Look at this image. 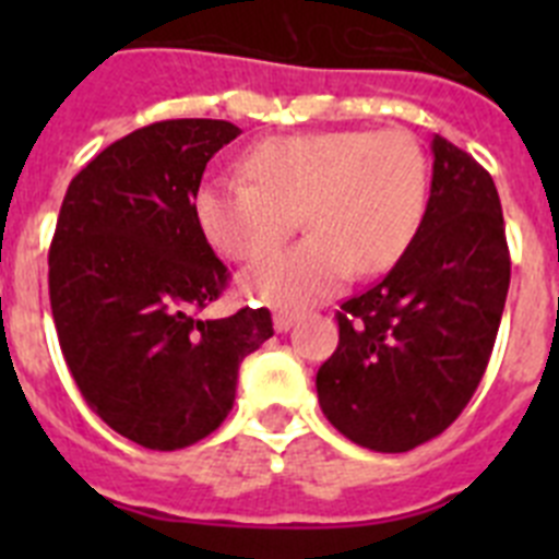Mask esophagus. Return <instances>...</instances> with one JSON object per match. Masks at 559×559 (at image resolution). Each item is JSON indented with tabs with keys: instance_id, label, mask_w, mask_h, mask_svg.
I'll use <instances>...</instances> for the list:
<instances>
[{
	"instance_id": "esophagus-1",
	"label": "esophagus",
	"mask_w": 559,
	"mask_h": 559,
	"mask_svg": "<svg viewBox=\"0 0 559 559\" xmlns=\"http://www.w3.org/2000/svg\"><path fill=\"white\" fill-rule=\"evenodd\" d=\"M296 319H299V316H296L294 310H274V328H276V333H285V330L294 328Z\"/></svg>"
}]
</instances>
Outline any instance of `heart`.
Wrapping results in <instances>:
<instances>
[{
  "label": "heart",
  "instance_id": "obj_1",
  "mask_svg": "<svg viewBox=\"0 0 559 559\" xmlns=\"http://www.w3.org/2000/svg\"><path fill=\"white\" fill-rule=\"evenodd\" d=\"M245 179L210 176L192 199L206 243L231 260H260L294 229L305 237L243 276L249 294L280 308L330 296L353 269L397 265L423 229L431 165L406 131H310L271 136L243 156Z\"/></svg>",
  "mask_w": 559,
  "mask_h": 559
}]
</instances>
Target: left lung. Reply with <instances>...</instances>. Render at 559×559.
<instances>
[{"instance_id":"obj_1","label":"left lung","mask_w":559,"mask_h":559,"mask_svg":"<svg viewBox=\"0 0 559 559\" xmlns=\"http://www.w3.org/2000/svg\"><path fill=\"white\" fill-rule=\"evenodd\" d=\"M431 151L423 229L378 285L341 305L338 347L316 374L324 417L378 453L412 451L462 414L510 290L492 176L439 133Z\"/></svg>"}]
</instances>
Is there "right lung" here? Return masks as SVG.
<instances>
[{
  "label": "right lung",
  "mask_w": 559,
  "mask_h": 559,
  "mask_svg": "<svg viewBox=\"0 0 559 559\" xmlns=\"http://www.w3.org/2000/svg\"><path fill=\"white\" fill-rule=\"evenodd\" d=\"M226 120H165L128 133L78 173L49 246V305L63 360L97 417L151 451L210 437L237 369L274 335L265 308L199 319L229 283L192 199L235 140Z\"/></svg>",
  "instance_id": "1"
}]
</instances>
